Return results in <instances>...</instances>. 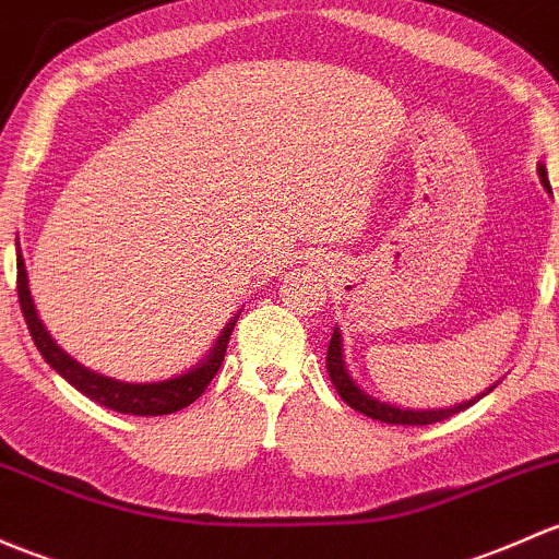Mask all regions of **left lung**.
<instances>
[{"label": "left lung", "instance_id": "1", "mask_svg": "<svg viewBox=\"0 0 559 559\" xmlns=\"http://www.w3.org/2000/svg\"><path fill=\"white\" fill-rule=\"evenodd\" d=\"M538 176H542L544 187H546V190H549V181H546V166H538ZM326 372H329V380H332V385L337 388L340 399H343L345 404H350V407H354L356 413H364V415H367V418L380 420V423H391V426H428V423L448 420L455 413H461V409H466V407H472V404H477L481 396H487V393H490L492 388H496V385H490V388H485V391H481L479 396L468 399V402L455 404V407H439V409H409V407H396V404L380 402V399H374V396H369V393H364L361 388L354 383V378H350V374H348V369H345V361H343V334H340V329H334L332 340H329Z\"/></svg>", "mask_w": 559, "mask_h": 559}]
</instances>
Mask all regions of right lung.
Wrapping results in <instances>:
<instances>
[{"instance_id":"add662e5","label":"right lung","mask_w":559,"mask_h":559,"mask_svg":"<svg viewBox=\"0 0 559 559\" xmlns=\"http://www.w3.org/2000/svg\"><path fill=\"white\" fill-rule=\"evenodd\" d=\"M17 302H21L23 319H26L34 345H37V350L43 354L45 361L50 364L67 383H72L80 393H85L87 399H93V402L104 404V407L122 415H171L176 409L190 407L205 388H209L214 374L219 372L235 326V321H230V324L225 326V332L219 334L214 348H211V354L205 356L198 367L187 369L185 374H176L171 380H160V383H122V380L107 378V374L91 372V369L82 367L80 361H74L67 350L58 348L56 340L50 337V332H47L43 321H39L37 308H34L32 292H28L26 264H23L21 257V246H17Z\"/></svg>"}]
</instances>
